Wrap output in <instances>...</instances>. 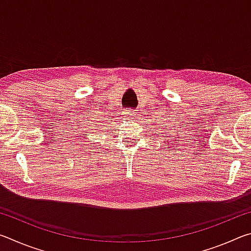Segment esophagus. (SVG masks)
Wrapping results in <instances>:
<instances>
[{
  "mask_svg": "<svg viewBox=\"0 0 251 251\" xmlns=\"http://www.w3.org/2000/svg\"><path fill=\"white\" fill-rule=\"evenodd\" d=\"M136 115H137V114L135 113V110L127 109L126 112H125V117H127V118H133V117H135Z\"/></svg>",
  "mask_w": 251,
  "mask_h": 251,
  "instance_id": "esophagus-1",
  "label": "esophagus"
}]
</instances>
